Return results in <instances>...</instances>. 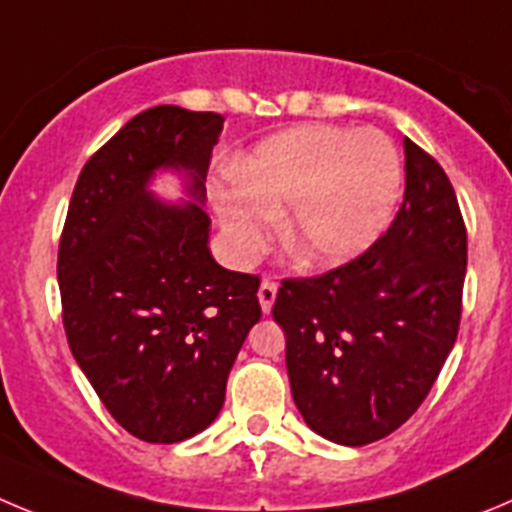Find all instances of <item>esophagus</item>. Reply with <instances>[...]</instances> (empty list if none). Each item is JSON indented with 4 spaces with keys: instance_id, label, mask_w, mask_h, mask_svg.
<instances>
[{
    "instance_id": "obj_1",
    "label": "esophagus",
    "mask_w": 512,
    "mask_h": 512,
    "mask_svg": "<svg viewBox=\"0 0 512 512\" xmlns=\"http://www.w3.org/2000/svg\"><path fill=\"white\" fill-rule=\"evenodd\" d=\"M275 296H278V285H275V280H270V278L262 280L260 290H257V298H260L262 311L270 313V308H273V303H275Z\"/></svg>"
}]
</instances>
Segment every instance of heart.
<instances>
[{
  "instance_id": "b5f03b06",
  "label": "heart",
  "mask_w": 512,
  "mask_h": 512,
  "mask_svg": "<svg viewBox=\"0 0 512 512\" xmlns=\"http://www.w3.org/2000/svg\"><path fill=\"white\" fill-rule=\"evenodd\" d=\"M219 193L229 247L250 257L290 206L283 242L303 265L352 260L388 227L400 188V158L380 132L303 127L262 142Z\"/></svg>"
}]
</instances>
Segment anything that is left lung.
Returning <instances> with one entry per match:
<instances>
[{"label": "left lung", "instance_id": "1", "mask_svg": "<svg viewBox=\"0 0 512 512\" xmlns=\"http://www.w3.org/2000/svg\"><path fill=\"white\" fill-rule=\"evenodd\" d=\"M405 147L403 204L362 255L311 278H283L290 393L324 439L365 446L403 426L457 342L467 227L444 168Z\"/></svg>", "mask_w": 512, "mask_h": 512}]
</instances>
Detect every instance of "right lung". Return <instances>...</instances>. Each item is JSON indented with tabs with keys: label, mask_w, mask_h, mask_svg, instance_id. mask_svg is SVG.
I'll use <instances>...</instances> for the list:
<instances>
[{
	"label": "right lung",
	"mask_w": 512,
	"mask_h": 512,
	"mask_svg": "<svg viewBox=\"0 0 512 512\" xmlns=\"http://www.w3.org/2000/svg\"><path fill=\"white\" fill-rule=\"evenodd\" d=\"M224 117L163 104L86 160L58 245L68 347L114 421L150 444L191 439L219 416L227 377L260 321V275L216 265L201 206L145 191L160 165L204 178Z\"/></svg>",
	"instance_id": "obj_1"
}]
</instances>
